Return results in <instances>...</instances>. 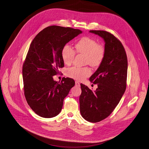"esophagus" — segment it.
Returning <instances> with one entry per match:
<instances>
[{"mask_svg": "<svg viewBox=\"0 0 149 149\" xmlns=\"http://www.w3.org/2000/svg\"><path fill=\"white\" fill-rule=\"evenodd\" d=\"M75 86H77V87H80V83H79V82H78V81H75Z\"/></svg>", "mask_w": 149, "mask_h": 149, "instance_id": "esophagus-1", "label": "esophagus"}]
</instances>
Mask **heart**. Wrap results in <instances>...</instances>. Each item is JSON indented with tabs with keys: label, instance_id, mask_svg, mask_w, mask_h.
<instances>
[{
	"label": "heart",
	"instance_id": "b5f03b06",
	"mask_svg": "<svg viewBox=\"0 0 149 149\" xmlns=\"http://www.w3.org/2000/svg\"><path fill=\"white\" fill-rule=\"evenodd\" d=\"M77 53L86 55V63L92 67L99 66L103 62L105 56L104 47L98 44L97 41L89 37L80 39L75 45ZM62 60L65 64L70 65L75 57V50L68 45L63 46L61 52ZM67 75L76 80H84L91 74V71L88 67H72L67 70Z\"/></svg>",
	"mask_w": 149,
	"mask_h": 149
}]
</instances>
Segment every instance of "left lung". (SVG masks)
<instances>
[{"mask_svg":"<svg viewBox=\"0 0 149 149\" xmlns=\"http://www.w3.org/2000/svg\"><path fill=\"white\" fill-rule=\"evenodd\" d=\"M101 37L105 42V56L103 62L90 78L97 84L92 91L80 84L79 97L81 116L91 123L99 122L113 111L125 91L127 59L124 47L113 34L104 31H90Z\"/></svg>","mask_w":149,"mask_h":149,"instance_id":"left-lung-1","label":"left lung"}]
</instances>
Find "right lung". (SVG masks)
I'll return each mask as SVG.
<instances>
[{"mask_svg":"<svg viewBox=\"0 0 149 149\" xmlns=\"http://www.w3.org/2000/svg\"><path fill=\"white\" fill-rule=\"evenodd\" d=\"M81 33L79 29L52 25L38 33L31 44L23 66L24 91L28 105L40 117L57 116L75 85L71 78L58 82L53 77L64 67L62 48Z\"/></svg>","mask_w":149,"mask_h":149,"instance_id":"right-lung-1","label":"right lung"}]
</instances>
